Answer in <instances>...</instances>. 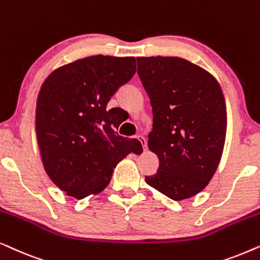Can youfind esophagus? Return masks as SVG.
<instances>
[{
	"instance_id": "obj_1",
	"label": "esophagus",
	"mask_w": 260,
	"mask_h": 260,
	"mask_svg": "<svg viewBox=\"0 0 260 260\" xmlns=\"http://www.w3.org/2000/svg\"><path fill=\"white\" fill-rule=\"evenodd\" d=\"M137 138H138V139H139L141 145H143V147H145V150H146V148H147V140H146V138L143 137V136H138Z\"/></svg>"
}]
</instances>
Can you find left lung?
I'll list each match as a JSON object with an SVG mask.
<instances>
[{
    "mask_svg": "<svg viewBox=\"0 0 260 260\" xmlns=\"http://www.w3.org/2000/svg\"><path fill=\"white\" fill-rule=\"evenodd\" d=\"M138 74L150 98L153 124L148 148L159 168L145 181L175 201L208 185L222 157L227 110L212 74L179 57H138Z\"/></svg>",
    "mask_w": 260,
    "mask_h": 260,
    "instance_id": "obj_1",
    "label": "left lung"
}]
</instances>
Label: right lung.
Masks as SVG:
<instances>
[{
    "mask_svg": "<svg viewBox=\"0 0 260 260\" xmlns=\"http://www.w3.org/2000/svg\"><path fill=\"white\" fill-rule=\"evenodd\" d=\"M137 71L134 57L91 55L52 71L39 90L36 134L44 169L68 196L82 200L106 189L113 170L139 140L117 134V108H107Z\"/></svg>",
    "mask_w": 260,
    "mask_h": 260,
    "instance_id": "right-lung-1",
    "label": "right lung"
}]
</instances>
